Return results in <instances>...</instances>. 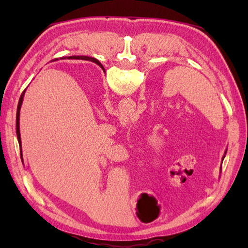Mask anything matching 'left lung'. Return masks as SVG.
Returning <instances> with one entry per match:
<instances>
[{
    "mask_svg": "<svg viewBox=\"0 0 248 248\" xmlns=\"http://www.w3.org/2000/svg\"><path fill=\"white\" fill-rule=\"evenodd\" d=\"M96 63H97V64L100 66V68L103 69V65H102V63H100V62H99L98 60H96ZM225 154H226V151H225V153H224V156H223V158L225 157ZM223 158H222V161H223ZM221 170H222V169H221V167H220V171H221Z\"/></svg>",
    "mask_w": 248,
    "mask_h": 248,
    "instance_id": "1",
    "label": "left lung"
}]
</instances>
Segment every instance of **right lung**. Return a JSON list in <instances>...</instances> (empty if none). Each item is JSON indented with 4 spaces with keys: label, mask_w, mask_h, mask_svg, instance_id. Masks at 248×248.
<instances>
[{
    "label": "right lung",
    "mask_w": 248,
    "mask_h": 248,
    "mask_svg": "<svg viewBox=\"0 0 248 248\" xmlns=\"http://www.w3.org/2000/svg\"><path fill=\"white\" fill-rule=\"evenodd\" d=\"M62 59H63V58H62ZM69 59H82V60H89V61H92V62H95V63H96V59L95 58H90V57L73 56V57H69ZM54 60H58V59H54ZM96 64H97V63H96ZM25 92H26V89L23 91L22 95H20L19 102H18V105H17V112H16V134H17V140H18V143H19L20 158H22V162H23V152H22V140H20V131H19V115H20V107H22V104H23Z\"/></svg>",
    "instance_id": "obj_1"
}]
</instances>
